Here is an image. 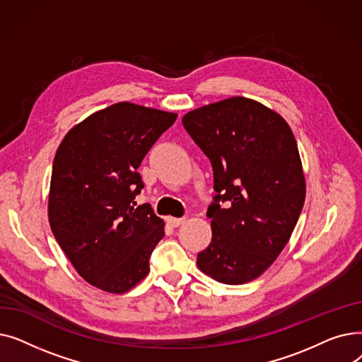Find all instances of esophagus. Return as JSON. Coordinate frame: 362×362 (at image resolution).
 <instances>
[{"label": "esophagus", "mask_w": 362, "mask_h": 362, "mask_svg": "<svg viewBox=\"0 0 362 362\" xmlns=\"http://www.w3.org/2000/svg\"><path fill=\"white\" fill-rule=\"evenodd\" d=\"M167 223H168L170 226H173V227H179L180 224H183V223H185V218H176V217H168V218H167Z\"/></svg>", "instance_id": "34e87169"}]
</instances>
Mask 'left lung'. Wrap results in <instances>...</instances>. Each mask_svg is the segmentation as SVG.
I'll use <instances>...</instances> for the list:
<instances>
[{"label":"left lung","mask_w":362,"mask_h":362,"mask_svg":"<svg viewBox=\"0 0 362 362\" xmlns=\"http://www.w3.org/2000/svg\"><path fill=\"white\" fill-rule=\"evenodd\" d=\"M182 123L210 158L217 192L206 211L211 243L198 267L220 283H248L280 255L305 201L293 132L279 112L245 97L189 111Z\"/></svg>","instance_id":"left-lung-1"}]
</instances>
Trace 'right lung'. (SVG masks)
I'll use <instances>...</instances> for the list:
<instances>
[{
  "label": "right lung",
  "mask_w": 362,
  "mask_h": 362,
  "mask_svg": "<svg viewBox=\"0 0 362 362\" xmlns=\"http://www.w3.org/2000/svg\"><path fill=\"white\" fill-rule=\"evenodd\" d=\"M176 112L117 103L73 126L52 163L48 220L74 270L92 286L124 293L149 273L164 221L149 204L138 167Z\"/></svg>",
  "instance_id": "1"
}]
</instances>
